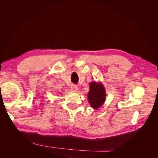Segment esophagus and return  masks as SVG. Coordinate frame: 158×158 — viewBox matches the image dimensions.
Instances as JSON below:
<instances>
[{
    "label": "esophagus",
    "mask_w": 158,
    "mask_h": 158,
    "mask_svg": "<svg viewBox=\"0 0 158 158\" xmlns=\"http://www.w3.org/2000/svg\"><path fill=\"white\" fill-rule=\"evenodd\" d=\"M70 89H71V91L72 92H77V91L78 90V87L76 86V85H74V84H73L71 85V87H70Z\"/></svg>",
    "instance_id": "1"
}]
</instances>
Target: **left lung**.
<instances>
[{
	"mask_svg": "<svg viewBox=\"0 0 158 158\" xmlns=\"http://www.w3.org/2000/svg\"><path fill=\"white\" fill-rule=\"evenodd\" d=\"M106 90L102 84L91 82L88 98L92 108L98 109L101 107L106 100Z\"/></svg>",
	"mask_w": 158,
	"mask_h": 158,
	"instance_id": "left-lung-1",
	"label": "left lung"
}]
</instances>
